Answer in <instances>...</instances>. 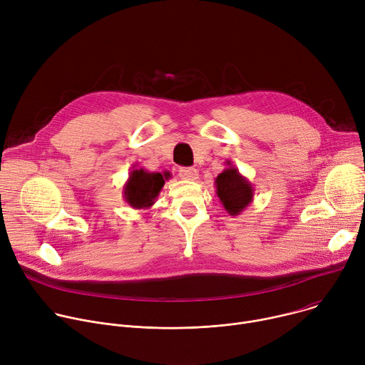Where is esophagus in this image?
<instances>
[{"label":"esophagus","instance_id":"esophagus-1","mask_svg":"<svg viewBox=\"0 0 365 365\" xmlns=\"http://www.w3.org/2000/svg\"><path fill=\"white\" fill-rule=\"evenodd\" d=\"M179 176L183 180H195V179H197V170L193 168H180Z\"/></svg>","mask_w":365,"mask_h":365}]
</instances>
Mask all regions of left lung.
<instances>
[{"label":"left lung","mask_w":365,"mask_h":365,"mask_svg":"<svg viewBox=\"0 0 365 365\" xmlns=\"http://www.w3.org/2000/svg\"><path fill=\"white\" fill-rule=\"evenodd\" d=\"M215 187L224 210L231 217L240 215L254 197L251 182L244 178L230 160L227 162V168L217 176Z\"/></svg>","instance_id":"8db88e82"}]
</instances>
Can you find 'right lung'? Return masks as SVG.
<instances>
[{
  "label": "right lung",
  "instance_id": "right-lung-1",
  "mask_svg": "<svg viewBox=\"0 0 365 365\" xmlns=\"http://www.w3.org/2000/svg\"><path fill=\"white\" fill-rule=\"evenodd\" d=\"M168 178L166 173L148 172L134 166L123 187L125 202L134 210H148L160 195Z\"/></svg>",
  "mask_w": 365,
  "mask_h": 365
}]
</instances>
